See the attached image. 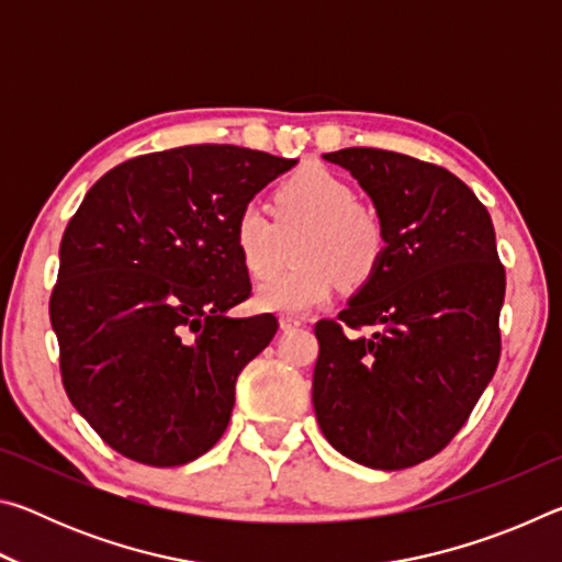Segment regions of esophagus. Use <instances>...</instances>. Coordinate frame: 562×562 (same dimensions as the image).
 I'll use <instances>...</instances> for the list:
<instances>
[{"label": "esophagus", "instance_id": "34e87169", "mask_svg": "<svg viewBox=\"0 0 562 562\" xmlns=\"http://www.w3.org/2000/svg\"><path fill=\"white\" fill-rule=\"evenodd\" d=\"M302 325V319H297V317H290V315H282L280 317V329H294V327H300Z\"/></svg>", "mask_w": 562, "mask_h": 562}]
</instances>
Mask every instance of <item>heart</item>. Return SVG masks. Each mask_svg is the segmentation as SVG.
I'll return each mask as SVG.
<instances>
[{"mask_svg":"<svg viewBox=\"0 0 562 562\" xmlns=\"http://www.w3.org/2000/svg\"><path fill=\"white\" fill-rule=\"evenodd\" d=\"M294 240V268L265 280L255 304L268 312H307L325 304L337 282L361 288L386 255V227L372 207L359 205L345 178L310 166L274 190V215L258 201L240 207L233 243L245 272L255 280L284 262Z\"/></svg>","mask_w":562,"mask_h":562,"instance_id":"obj_1","label":"heart"}]
</instances>
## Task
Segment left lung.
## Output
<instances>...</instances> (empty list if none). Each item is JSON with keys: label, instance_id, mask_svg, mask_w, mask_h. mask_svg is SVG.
<instances>
[{"label": "left lung", "instance_id": "8db88e82", "mask_svg": "<svg viewBox=\"0 0 562 562\" xmlns=\"http://www.w3.org/2000/svg\"><path fill=\"white\" fill-rule=\"evenodd\" d=\"M386 227V255L339 322L315 325L312 404L325 439L398 471L439 453L496 374L506 270L491 215L449 170L382 148H341ZM372 326V336L344 327Z\"/></svg>", "mask_w": 562, "mask_h": 562}]
</instances>
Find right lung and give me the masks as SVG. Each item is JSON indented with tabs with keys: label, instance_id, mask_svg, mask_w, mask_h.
Instances as JSON below:
<instances>
[{
	"label": "right lung",
	"instance_id": "1",
	"mask_svg": "<svg viewBox=\"0 0 562 562\" xmlns=\"http://www.w3.org/2000/svg\"><path fill=\"white\" fill-rule=\"evenodd\" d=\"M297 160L240 146H183L99 178L69 221L49 317L71 404L113 451L183 465L211 451L235 382L278 319H235L250 297L233 223Z\"/></svg>",
	"mask_w": 562,
	"mask_h": 562
}]
</instances>
